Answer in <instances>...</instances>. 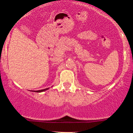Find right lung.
Returning <instances> with one entry per match:
<instances>
[{
	"label": "right lung",
	"mask_w": 133,
	"mask_h": 133,
	"mask_svg": "<svg viewBox=\"0 0 133 133\" xmlns=\"http://www.w3.org/2000/svg\"><path fill=\"white\" fill-rule=\"evenodd\" d=\"M49 89V88H47V89H44L39 90V91H35V92H43V91H46V90H47V89Z\"/></svg>",
	"instance_id": "right-lung-1"
}]
</instances>
